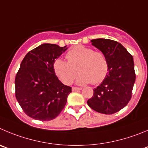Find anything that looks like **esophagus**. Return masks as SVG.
Instances as JSON below:
<instances>
[{
    "mask_svg": "<svg viewBox=\"0 0 148 148\" xmlns=\"http://www.w3.org/2000/svg\"><path fill=\"white\" fill-rule=\"evenodd\" d=\"M82 88H77V87H72V90L73 91H77V90H81Z\"/></svg>",
    "mask_w": 148,
    "mask_h": 148,
    "instance_id": "34e87169",
    "label": "esophagus"
}]
</instances>
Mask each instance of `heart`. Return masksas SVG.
<instances>
[{
    "instance_id": "b5f03b06",
    "label": "heart",
    "mask_w": 148,
    "mask_h": 148,
    "mask_svg": "<svg viewBox=\"0 0 148 148\" xmlns=\"http://www.w3.org/2000/svg\"><path fill=\"white\" fill-rule=\"evenodd\" d=\"M66 57L68 62L59 58L53 63L54 72L63 84L71 83L77 76V69L80 74L77 80L79 84L97 85L107 77L109 63L103 52L77 45L66 53Z\"/></svg>"
}]
</instances>
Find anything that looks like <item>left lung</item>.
Segmentation results:
<instances>
[{
	"instance_id": "1",
	"label": "left lung",
	"mask_w": 148,
	"mask_h": 148,
	"mask_svg": "<svg viewBox=\"0 0 148 148\" xmlns=\"http://www.w3.org/2000/svg\"><path fill=\"white\" fill-rule=\"evenodd\" d=\"M92 45L103 52L109 63V72L100 85L93 89L87 103L96 112L111 114L128 104L136 79L132 55L118 41L106 38L91 40Z\"/></svg>"
}]
</instances>
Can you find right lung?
Returning a JSON list of instances; mask_svg holds the SVG:
<instances>
[{
  "label": "right lung",
  "mask_w": 148,
  "mask_h": 148,
  "mask_svg": "<svg viewBox=\"0 0 148 148\" xmlns=\"http://www.w3.org/2000/svg\"><path fill=\"white\" fill-rule=\"evenodd\" d=\"M66 46L43 44L25 56L15 77V96L24 112L46 121L55 119L63 110L71 88L58 79L53 63Z\"/></svg>",
  "instance_id": "obj_1"
}]
</instances>
